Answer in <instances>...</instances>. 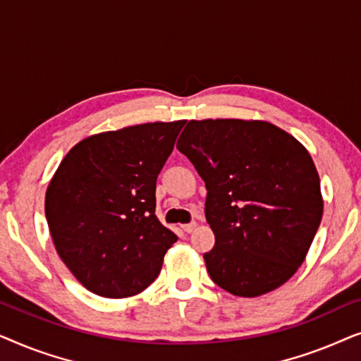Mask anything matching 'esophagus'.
Returning <instances> with one entry per match:
<instances>
[{
	"label": "esophagus",
	"mask_w": 361,
	"mask_h": 361,
	"mask_svg": "<svg viewBox=\"0 0 361 361\" xmlns=\"http://www.w3.org/2000/svg\"><path fill=\"white\" fill-rule=\"evenodd\" d=\"M180 228L185 231V233H192L197 228V224L195 221H192V224H185V225H180Z\"/></svg>",
	"instance_id": "esophagus-1"
}]
</instances>
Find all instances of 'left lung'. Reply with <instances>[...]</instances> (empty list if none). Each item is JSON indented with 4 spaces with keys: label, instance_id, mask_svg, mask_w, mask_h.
<instances>
[{
    "label": "left lung",
    "instance_id": "8db88e82",
    "mask_svg": "<svg viewBox=\"0 0 361 361\" xmlns=\"http://www.w3.org/2000/svg\"><path fill=\"white\" fill-rule=\"evenodd\" d=\"M207 187L212 281L258 298L294 276L322 220L319 172L293 135L261 120H192L177 141Z\"/></svg>",
    "mask_w": 361,
    "mask_h": 361
}]
</instances>
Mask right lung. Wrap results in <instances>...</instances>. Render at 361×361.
<instances>
[{
  "mask_svg": "<svg viewBox=\"0 0 361 361\" xmlns=\"http://www.w3.org/2000/svg\"><path fill=\"white\" fill-rule=\"evenodd\" d=\"M184 125L142 123L88 136L49 182L54 246L93 294L130 298L159 274L177 236L156 216V180Z\"/></svg>",
  "mask_w": 361,
  "mask_h": 361,
  "instance_id": "obj_1",
  "label": "right lung"
}]
</instances>
